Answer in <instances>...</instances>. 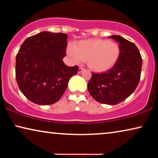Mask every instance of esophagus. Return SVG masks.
Segmentation results:
<instances>
[{
  "mask_svg": "<svg viewBox=\"0 0 158 158\" xmlns=\"http://www.w3.org/2000/svg\"><path fill=\"white\" fill-rule=\"evenodd\" d=\"M84 70H85V69H84L83 68H82V67H80L79 69H78V73H81L83 72V71Z\"/></svg>",
  "mask_w": 158,
  "mask_h": 158,
  "instance_id": "1",
  "label": "esophagus"
}]
</instances>
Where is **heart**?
Segmentation results:
<instances>
[{"label":"heart","instance_id":"obj_1","mask_svg":"<svg viewBox=\"0 0 158 158\" xmlns=\"http://www.w3.org/2000/svg\"><path fill=\"white\" fill-rule=\"evenodd\" d=\"M67 52L74 62L86 61L92 70L105 72L117 62L120 47L114 42L95 38L79 41L74 47L69 45Z\"/></svg>","mask_w":158,"mask_h":158}]
</instances>
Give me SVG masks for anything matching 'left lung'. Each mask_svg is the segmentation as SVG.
Returning a JSON list of instances; mask_svg holds the SVG:
<instances>
[{
    "mask_svg": "<svg viewBox=\"0 0 158 158\" xmlns=\"http://www.w3.org/2000/svg\"><path fill=\"white\" fill-rule=\"evenodd\" d=\"M109 37L119 43V57L106 73H92L88 89L98 102L116 105L128 98L137 88L141 76L142 59L134 43L120 36Z\"/></svg>",
    "mask_w": 158,
    "mask_h": 158,
    "instance_id": "8db88e82",
    "label": "left lung"
}]
</instances>
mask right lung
I'll return each mask as SVG.
<instances>
[{
  "mask_svg": "<svg viewBox=\"0 0 158 158\" xmlns=\"http://www.w3.org/2000/svg\"><path fill=\"white\" fill-rule=\"evenodd\" d=\"M68 35L43 31L29 36L16 57V78L21 93L39 105L53 104L61 98L69 80L78 66L68 67L66 55Z\"/></svg>",
  "mask_w": 158,
  "mask_h": 158,
  "instance_id": "obj_1",
  "label": "right lung"
}]
</instances>
